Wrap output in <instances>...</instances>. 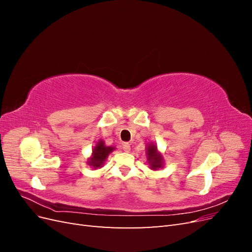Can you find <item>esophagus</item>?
I'll return each instance as SVG.
<instances>
[{
	"label": "esophagus",
	"instance_id": "obj_1",
	"mask_svg": "<svg viewBox=\"0 0 252 252\" xmlns=\"http://www.w3.org/2000/svg\"><path fill=\"white\" fill-rule=\"evenodd\" d=\"M123 149H124L125 152H129V151H130V144L124 143V144H123Z\"/></svg>",
	"mask_w": 252,
	"mask_h": 252
}]
</instances>
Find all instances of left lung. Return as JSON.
<instances>
[{
  "mask_svg": "<svg viewBox=\"0 0 252 252\" xmlns=\"http://www.w3.org/2000/svg\"><path fill=\"white\" fill-rule=\"evenodd\" d=\"M146 157H147V161L149 163L150 168L152 170H157L163 167L164 164V159L162 155L158 151V148L155 144H148L147 145V149H146Z\"/></svg>",
  "mask_w": 252,
  "mask_h": 252,
  "instance_id": "obj_1",
  "label": "left lung"
}]
</instances>
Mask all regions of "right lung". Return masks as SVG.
Listing matches in <instances>:
<instances>
[{"instance_id": "obj_1", "label": "right lung", "mask_w": 252, "mask_h": 252, "mask_svg": "<svg viewBox=\"0 0 252 252\" xmlns=\"http://www.w3.org/2000/svg\"><path fill=\"white\" fill-rule=\"evenodd\" d=\"M114 147H108L106 146L104 142L102 140L98 141L94 148L93 149V156H91L88 159V164L89 166H93L94 169L98 168V167H102L104 162L107 158L108 155L111 154Z\"/></svg>"}]
</instances>
